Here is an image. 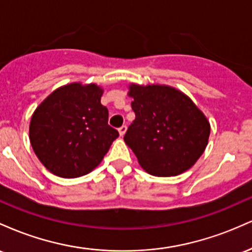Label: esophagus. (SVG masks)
<instances>
[{
  "instance_id": "1",
  "label": "esophagus",
  "mask_w": 252,
  "mask_h": 252,
  "mask_svg": "<svg viewBox=\"0 0 252 252\" xmlns=\"http://www.w3.org/2000/svg\"><path fill=\"white\" fill-rule=\"evenodd\" d=\"M126 126H122L118 128V132H120L121 136H123L124 134H126Z\"/></svg>"
}]
</instances>
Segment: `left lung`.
Wrapping results in <instances>:
<instances>
[{"instance_id": "8db88e82", "label": "left lung", "mask_w": 252, "mask_h": 252, "mask_svg": "<svg viewBox=\"0 0 252 252\" xmlns=\"http://www.w3.org/2000/svg\"><path fill=\"white\" fill-rule=\"evenodd\" d=\"M135 120L124 142L141 167L156 176L186 172L200 158L210 136L205 115L185 94L166 85L129 86Z\"/></svg>"}]
</instances>
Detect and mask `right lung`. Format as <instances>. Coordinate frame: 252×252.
<instances>
[{"label":"right lung","mask_w":252,"mask_h":252,"mask_svg":"<svg viewBox=\"0 0 252 252\" xmlns=\"http://www.w3.org/2000/svg\"><path fill=\"white\" fill-rule=\"evenodd\" d=\"M96 84L72 83L57 89L37 106L30 140L37 158L51 173L66 179L88 174L102 162L118 137L108 124Z\"/></svg>","instance_id":"obj_1"}]
</instances>
